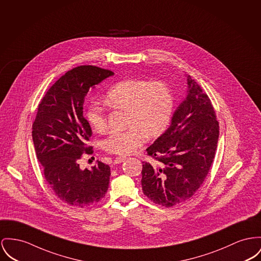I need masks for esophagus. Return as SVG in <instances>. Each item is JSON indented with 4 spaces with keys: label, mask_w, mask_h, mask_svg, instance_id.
<instances>
[{
    "label": "esophagus",
    "mask_w": 261,
    "mask_h": 261,
    "mask_svg": "<svg viewBox=\"0 0 261 261\" xmlns=\"http://www.w3.org/2000/svg\"><path fill=\"white\" fill-rule=\"evenodd\" d=\"M125 159H126V157L124 156L116 157V158H115V160H114V163H115V164H119V163H122V162H123Z\"/></svg>",
    "instance_id": "34e87169"
}]
</instances>
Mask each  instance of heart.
<instances>
[{
	"label": "heart",
	"mask_w": 261,
	"mask_h": 261,
	"mask_svg": "<svg viewBox=\"0 0 261 261\" xmlns=\"http://www.w3.org/2000/svg\"><path fill=\"white\" fill-rule=\"evenodd\" d=\"M106 103L112 109L125 110V125L122 130H113L102 145L106 151L119 155L134 153L144 143L146 136H160L172 119L174 96L164 81L147 79H124L109 88ZM85 118L97 133L104 132L107 116L97 103L88 106Z\"/></svg>",
	"instance_id": "obj_1"
}]
</instances>
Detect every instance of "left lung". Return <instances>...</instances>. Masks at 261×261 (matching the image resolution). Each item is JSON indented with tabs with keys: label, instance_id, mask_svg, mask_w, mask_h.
<instances>
[{
	"label": "left lung",
	"instance_id": "obj_1",
	"mask_svg": "<svg viewBox=\"0 0 261 261\" xmlns=\"http://www.w3.org/2000/svg\"><path fill=\"white\" fill-rule=\"evenodd\" d=\"M187 81V97L170 127L146 149L156 162H142L143 194L167 208L188 201L200 189L219 139V122L208 95L191 76Z\"/></svg>",
	"mask_w": 261,
	"mask_h": 261
}]
</instances>
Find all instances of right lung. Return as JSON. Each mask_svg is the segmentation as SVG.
<instances>
[{"mask_svg":"<svg viewBox=\"0 0 261 261\" xmlns=\"http://www.w3.org/2000/svg\"><path fill=\"white\" fill-rule=\"evenodd\" d=\"M111 70L81 65L67 71L48 89L38 105L33 140L38 161L53 193L73 207L85 208L101 201L109 188L110 166L98 161L80 169L83 153L92 154L87 141L92 129L83 116L85 96Z\"/></svg>","mask_w":261,"mask_h":261,"instance_id":"obj_1","label":"right lung"}]
</instances>
